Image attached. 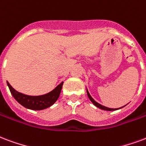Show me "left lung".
Wrapping results in <instances>:
<instances>
[{
	"label": "left lung",
	"mask_w": 146,
	"mask_h": 146,
	"mask_svg": "<svg viewBox=\"0 0 146 146\" xmlns=\"http://www.w3.org/2000/svg\"><path fill=\"white\" fill-rule=\"evenodd\" d=\"M87 96H88V98H89V99L90 100V101L92 102L94 104L95 106L96 107H98V108H100L101 109V110H104V111H115V110H118V109L120 108H122L123 107H125V106H123L121 107V108H107V107L105 106H103V105H101V104H100L99 103H98L97 101H95L94 99L90 96V93L89 91H88V90H87Z\"/></svg>",
	"instance_id": "left-lung-1"
}]
</instances>
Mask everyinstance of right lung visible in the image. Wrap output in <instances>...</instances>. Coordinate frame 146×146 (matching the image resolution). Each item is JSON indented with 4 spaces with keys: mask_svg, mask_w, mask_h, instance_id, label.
<instances>
[{
    "mask_svg": "<svg viewBox=\"0 0 146 146\" xmlns=\"http://www.w3.org/2000/svg\"><path fill=\"white\" fill-rule=\"evenodd\" d=\"M7 84L14 98L20 104L28 109L40 111L49 108L58 100L61 93L63 82L60 83L55 89L52 90L50 92L39 96H30V95L24 94L22 93L18 92L16 90L14 89L7 81Z\"/></svg>",
    "mask_w": 146,
    "mask_h": 146,
    "instance_id": "right-lung-1",
    "label": "right lung"
}]
</instances>
